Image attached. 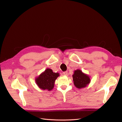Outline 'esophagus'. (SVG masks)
I'll list each match as a JSON object with an SVG mask.
<instances>
[{"label": "esophagus", "mask_w": 122, "mask_h": 122, "mask_svg": "<svg viewBox=\"0 0 122 122\" xmlns=\"http://www.w3.org/2000/svg\"><path fill=\"white\" fill-rule=\"evenodd\" d=\"M62 73H63V75H67V74H68V72L67 71L63 72Z\"/></svg>", "instance_id": "34e87169"}]
</instances>
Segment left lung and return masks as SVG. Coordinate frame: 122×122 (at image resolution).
<instances>
[{"mask_svg": "<svg viewBox=\"0 0 122 122\" xmlns=\"http://www.w3.org/2000/svg\"><path fill=\"white\" fill-rule=\"evenodd\" d=\"M72 78L75 86L78 89L86 87L91 82V78L89 75L84 73L79 69H77L74 71Z\"/></svg>", "mask_w": 122, "mask_h": 122, "instance_id": "8db88e82", "label": "left lung"}]
</instances>
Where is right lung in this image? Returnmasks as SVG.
I'll list each match as a JSON object with an SVG mask.
<instances>
[{"label":"right lung","instance_id":"add662e5","mask_svg":"<svg viewBox=\"0 0 122 122\" xmlns=\"http://www.w3.org/2000/svg\"><path fill=\"white\" fill-rule=\"evenodd\" d=\"M59 73L53 72L52 69L47 68L35 79V81L38 86L43 90L50 91L54 87L55 81Z\"/></svg>","mask_w":122,"mask_h":122}]
</instances>
